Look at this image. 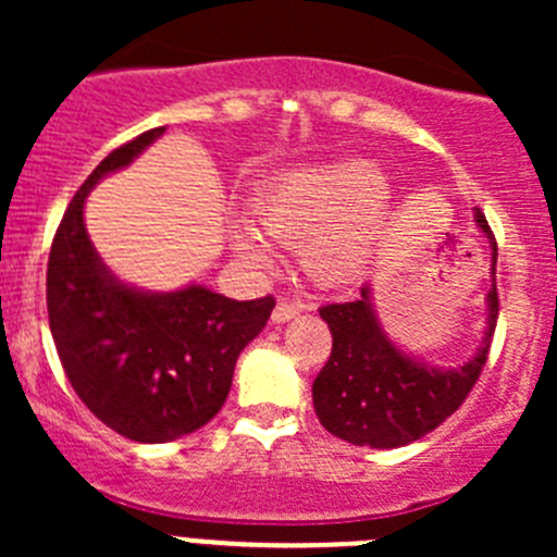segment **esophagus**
I'll return each mask as SVG.
<instances>
[{
    "mask_svg": "<svg viewBox=\"0 0 557 557\" xmlns=\"http://www.w3.org/2000/svg\"><path fill=\"white\" fill-rule=\"evenodd\" d=\"M301 312V305L299 301H277V307H274L272 312V320L274 323H288L290 318H296V314Z\"/></svg>",
    "mask_w": 557,
    "mask_h": 557,
    "instance_id": "34e87169",
    "label": "esophagus"
}]
</instances>
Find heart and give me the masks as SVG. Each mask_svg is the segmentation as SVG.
<instances>
[{
  "instance_id": "obj_1",
  "label": "heart",
  "mask_w": 557,
  "mask_h": 557,
  "mask_svg": "<svg viewBox=\"0 0 557 557\" xmlns=\"http://www.w3.org/2000/svg\"><path fill=\"white\" fill-rule=\"evenodd\" d=\"M385 212L387 183L367 161H336L290 172L252 199L258 231L270 243L299 247L305 272L325 288L347 285L363 272ZM260 235L237 223L232 247L250 267L269 269L274 252Z\"/></svg>"
}]
</instances>
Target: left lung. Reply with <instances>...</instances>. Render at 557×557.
<instances>
[{
  "instance_id": "1",
  "label": "left lung",
  "mask_w": 557,
  "mask_h": 557,
  "mask_svg": "<svg viewBox=\"0 0 557 557\" xmlns=\"http://www.w3.org/2000/svg\"><path fill=\"white\" fill-rule=\"evenodd\" d=\"M474 223L493 250L491 290L485 336L463 367H431L404 352L385 334L369 285L358 299L320 307L334 345L312 383V404L329 434L374 450L401 447L431 434L469 396L487 361L498 318L496 237L480 210H474Z\"/></svg>"
}]
</instances>
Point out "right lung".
<instances>
[{"label":"right lung","instance_id":"obj_1","mask_svg":"<svg viewBox=\"0 0 557 557\" xmlns=\"http://www.w3.org/2000/svg\"><path fill=\"white\" fill-rule=\"evenodd\" d=\"M164 126L121 145L88 174L48 258V320L81 401L132 442L161 445L210 423L234 367L274 310L272 296L226 299L205 285L150 294L121 283L91 245L83 207L99 180L132 164Z\"/></svg>","mask_w":557,"mask_h":557}]
</instances>
